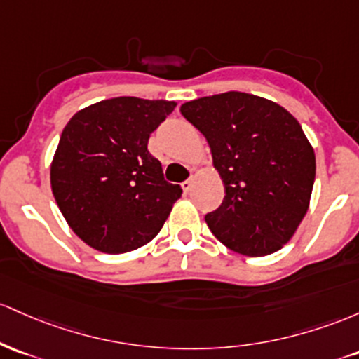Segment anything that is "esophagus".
<instances>
[{
	"label": "esophagus",
	"mask_w": 359,
	"mask_h": 359,
	"mask_svg": "<svg viewBox=\"0 0 359 359\" xmlns=\"http://www.w3.org/2000/svg\"><path fill=\"white\" fill-rule=\"evenodd\" d=\"M181 188H183L184 193H190L193 188V176L191 178H188L187 181H183V183H181Z\"/></svg>",
	"instance_id": "esophagus-1"
}]
</instances>
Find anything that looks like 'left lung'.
<instances>
[{
  "label": "left lung",
  "instance_id": "obj_1",
  "mask_svg": "<svg viewBox=\"0 0 359 359\" xmlns=\"http://www.w3.org/2000/svg\"><path fill=\"white\" fill-rule=\"evenodd\" d=\"M210 146L225 196L205 215L213 236L244 256L283 248L309 210L316 154L300 123L280 104L227 91L181 104Z\"/></svg>",
  "mask_w": 359,
  "mask_h": 359
}]
</instances>
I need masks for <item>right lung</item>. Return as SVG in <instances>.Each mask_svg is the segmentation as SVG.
Wrapping results in <instances>:
<instances>
[{"mask_svg":"<svg viewBox=\"0 0 359 359\" xmlns=\"http://www.w3.org/2000/svg\"><path fill=\"white\" fill-rule=\"evenodd\" d=\"M175 107L120 96L84 108L64 127L50 166L52 193L88 245L120 255L163 229L183 190L164 180L147 142Z\"/></svg>","mask_w":359,"mask_h":359,"instance_id":"obj_1","label":"right lung"}]
</instances>
